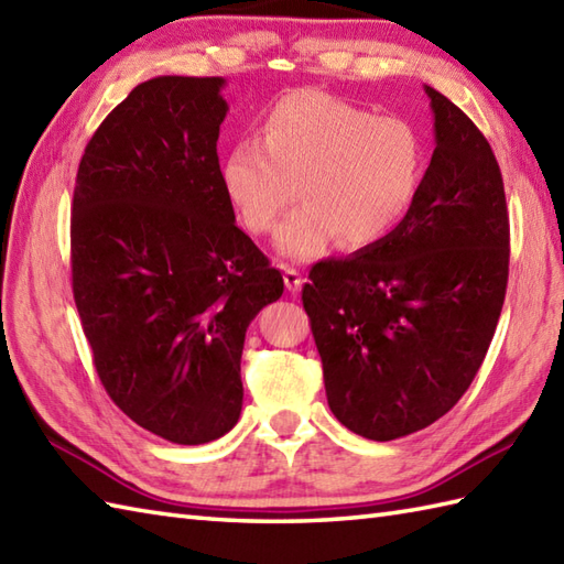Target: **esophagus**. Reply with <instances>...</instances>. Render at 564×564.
I'll list each match as a JSON object with an SVG mask.
<instances>
[{
	"mask_svg": "<svg viewBox=\"0 0 564 564\" xmlns=\"http://www.w3.org/2000/svg\"><path fill=\"white\" fill-rule=\"evenodd\" d=\"M283 281H285V289H289L291 293H301V289H303L301 271L293 267H283Z\"/></svg>",
	"mask_w": 564,
	"mask_h": 564,
	"instance_id": "1",
	"label": "esophagus"
}]
</instances>
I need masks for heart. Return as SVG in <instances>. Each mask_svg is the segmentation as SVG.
<instances>
[{
    "label": "heart",
    "instance_id": "1",
    "mask_svg": "<svg viewBox=\"0 0 564 564\" xmlns=\"http://www.w3.org/2000/svg\"><path fill=\"white\" fill-rule=\"evenodd\" d=\"M257 140L220 158L223 194L251 235H267L301 200L275 237L279 254L317 257L334 239L366 247L394 230L422 184L426 150L419 130L341 97L297 89L261 113Z\"/></svg>",
    "mask_w": 564,
    "mask_h": 564
}]
</instances>
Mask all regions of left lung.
<instances>
[{
    "label": "left lung",
    "mask_w": 564,
    "mask_h": 564,
    "mask_svg": "<svg viewBox=\"0 0 564 564\" xmlns=\"http://www.w3.org/2000/svg\"><path fill=\"white\" fill-rule=\"evenodd\" d=\"M424 91L436 148L410 210L378 242L315 263L303 289L329 410L370 441L426 429L463 398L507 293L495 152L458 106Z\"/></svg>",
    "instance_id": "1"
}]
</instances>
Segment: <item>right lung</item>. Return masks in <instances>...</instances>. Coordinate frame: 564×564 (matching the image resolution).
Here are the masks:
<instances>
[{"instance_id": "right-lung-1", "label": "right lung", "mask_w": 564, "mask_h": 564, "mask_svg": "<svg viewBox=\"0 0 564 564\" xmlns=\"http://www.w3.org/2000/svg\"><path fill=\"white\" fill-rule=\"evenodd\" d=\"M223 87L138 84L91 135L72 198V293L101 386L178 446L237 424L247 327L283 295L223 194Z\"/></svg>"}]
</instances>
